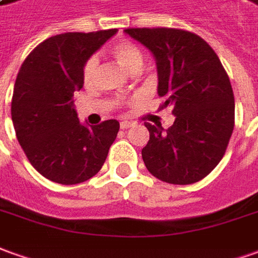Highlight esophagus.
Instances as JSON below:
<instances>
[{"label":"esophagus","instance_id":"obj_1","mask_svg":"<svg viewBox=\"0 0 258 258\" xmlns=\"http://www.w3.org/2000/svg\"><path fill=\"white\" fill-rule=\"evenodd\" d=\"M133 123L132 122H129V120H122L120 122V129H127V127H131Z\"/></svg>","mask_w":258,"mask_h":258}]
</instances>
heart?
<instances>
[{"instance_id": "obj_1", "label": "heart", "mask_w": 258, "mask_h": 258, "mask_svg": "<svg viewBox=\"0 0 258 258\" xmlns=\"http://www.w3.org/2000/svg\"><path fill=\"white\" fill-rule=\"evenodd\" d=\"M112 56L129 73H136L143 63V56L140 50L127 40H119L111 47ZM97 72V58L91 57L87 60L84 69H83V78L84 83H91L92 78Z\"/></svg>"}]
</instances>
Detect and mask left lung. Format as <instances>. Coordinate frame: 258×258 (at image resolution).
I'll list each match as a JSON object with an SVG mask.
<instances>
[{"label": "left lung", "mask_w": 258, "mask_h": 258, "mask_svg": "<svg viewBox=\"0 0 258 258\" xmlns=\"http://www.w3.org/2000/svg\"><path fill=\"white\" fill-rule=\"evenodd\" d=\"M126 35L152 51L161 108L173 106L174 123L145 126L150 133L142 157L168 184L198 182L219 164L234 126V97L221 60L195 33L173 28H129Z\"/></svg>", "instance_id": "8db88e82"}]
</instances>
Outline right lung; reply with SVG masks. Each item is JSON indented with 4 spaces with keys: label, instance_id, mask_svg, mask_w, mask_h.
<instances>
[{
    "label": "right lung",
    "instance_id": "add662e5",
    "mask_svg": "<svg viewBox=\"0 0 258 258\" xmlns=\"http://www.w3.org/2000/svg\"><path fill=\"white\" fill-rule=\"evenodd\" d=\"M116 32L51 36L37 44L19 69L11 102L17 139L32 166L53 182L73 185L90 180L116 139L118 120L83 125L74 108L87 60Z\"/></svg>",
    "mask_w": 258,
    "mask_h": 258
}]
</instances>
